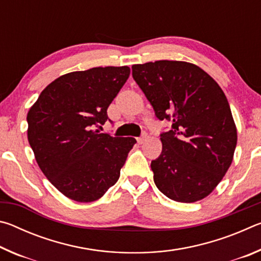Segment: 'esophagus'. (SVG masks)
I'll return each mask as SVG.
<instances>
[{"mask_svg": "<svg viewBox=\"0 0 261 261\" xmlns=\"http://www.w3.org/2000/svg\"><path fill=\"white\" fill-rule=\"evenodd\" d=\"M146 135L145 136H143V137H139V138H137V141H138V144H144L145 143V140H146Z\"/></svg>", "mask_w": 261, "mask_h": 261, "instance_id": "obj_1", "label": "esophagus"}]
</instances>
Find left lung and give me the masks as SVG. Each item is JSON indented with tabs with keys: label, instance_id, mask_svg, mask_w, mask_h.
<instances>
[{
	"label": "left lung",
	"instance_id": "8db88e82",
	"mask_svg": "<svg viewBox=\"0 0 261 261\" xmlns=\"http://www.w3.org/2000/svg\"><path fill=\"white\" fill-rule=\"evenodd\" d=\"M132 77L159 120L173 121L151 163L156 188L178 202L204 199L226 175L237 144L223 91L198 65L183 61L134 64Z\"/></svg>",
	"mask_w": 261,
	"mask_h": 261
}]
</instances>
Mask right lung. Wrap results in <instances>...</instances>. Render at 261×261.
<instances>
[{"label": "right lung", "mask_w": 261, "mask_h": 261, "mask_svg": "<svg viewBox=\"0 0 261 261\" xmlns=\"http://www.w3.org/2000/svg\"><path fill=\"white\" fill-rule=\"evenodd\" d=\"M130 76L126 67H98L51 82L28 113V139L43 175L69 199L92 202L117 182L132 137L99 134L107 109Z\"/></svg>", "instance_id": "obj_1"}]
</instances>
